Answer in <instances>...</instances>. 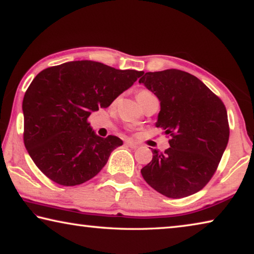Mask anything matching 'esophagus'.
Listing matches in <instances>:
<instances>
[{
	"label": "esophagus",
	"instance_id": "obj_1",
	"mask_svg": "<svg viewBox=\"0 0 254 254\" xmlns=\"http://www.w3.org/2000/svg\"><path fill=\"white\" fill-rule=\"evenodd\" d=\"M126 143H127V145H128V147L132 148V149H136L137 147H139V144L135 143V142H133V141H131V140H127Z\"/></svg>",
	"mask_w": 254,
	"mask_h": 254
}]
</instances>
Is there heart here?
Listing matches in <instances>:
<instances>
[{
  "label": "heart",
  "instance_id": "1",
  "mask_svg": "<svg viewBox=\"0 0 254 254\" xmlns=\"http://www.w3.org/2000/svg\"><path fill=\"white\" fill-rule=\"evenodd\" d=\"M150 92L149 91H147V89H141V91H139L136 93V100L139 97H141V96H143V95H145V94H149Z\"/></svg>",
  "mask_w": 254,
  "mask_h": 254
}]
</instances>
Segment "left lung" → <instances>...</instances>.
Returning a JSON list of instances; mask_svg holds the SVG:
<instances>
[{"instance_id":"obj_1","label":"left lung","mask_w":254,"mask_h":254,"mask_svg":"<svg viewBox=\"0 0 254 254\" xmlns=\"http://www.w3.org/2000/svg\"><path fill=\"white\" fill-rule=\"evenodd\" d=\"M143 73L139 83L160 101L156 127L171 139L165 152L152 150V160L141 174L154 190L169 198L195 194L212 179L229 142L224 103L189 72Z\"/></svg>"}]
</instances>
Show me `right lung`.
<instances>
[{
  "mask_svg": "<svg viewBox=\"0 0 254 254\" xmlns=\"http://www.w3.org/2000/svg\"><path fill=\"white\" fill-rule=\"evenodd\" d=\"M141 75L78 60L46 68L34 77L22 103L23 141L41 173L63 186L95 177L123 142L115 135H96L89 115L109 107Z\"/></svg>",
  "mask_w": 254,
  "mask_h": 254,
  "instance_id": "right-lung-1",
  "label": "right lung"
}]
</instances>
